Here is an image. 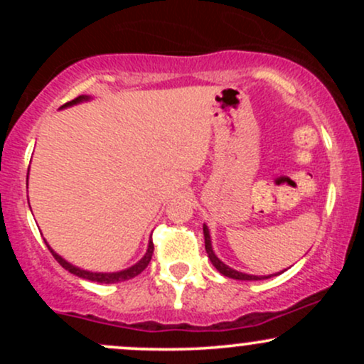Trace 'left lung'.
Returning a JSON list of instances; mask_svg holds the SVG:
<instances>
[{
	"instance_id": "8db88e82",
	"label": "left lung",
	"mask_w": 364,
	"mask_h": 364,
	"mask_svg": "<svg viewBox=\"0 0 364 364\" xmlns=\"http://www.w3.org/2000/svg\"><path fill=\"white\" fill-rule=\"evenodd\" d=\"M203 236H205V250H207L208 258H210L212 265H214L220 274L225 275V277L236 279V281H262V279H269V277H274V275L281 274V272H279V274H270V275H252V274L237 272V270L231 269V267H228L223 260H219V258H217V255L214 253V250H212L210 232H208V228H207L205 224H203ZM282 272H284V270H282Z\"/></svg>"
}]
</instances>
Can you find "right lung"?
I'll list each match as a JSON object with an SVG mask.
<instances>
[{"label":"right lung","mask_w":364,"mask_h":364,"mask_svg":"<svg viewBox=\"0 0 364 364\" xmlns=\"http://www.w3.org/2000/svg\"><path fill=\"white\" fill-rule=\"evenodd\" d=\"M90 99H92L90 95H78V97L73 99V101L63 104L60 109L75 106V104L87 102V101H90ZM27 179H28V176H27ZM46 245H48V243H46ZM48 248H49V252L53 253V257L56 258L58 263H60V265L63 267V269H66L68 272L77 275V277L87 279V281H92V282H101V284H116V282H123V281H128V279L136 277V275L141 274L145 269H147L150 258H152V253H154V243H152V241H149L147 252H145L144 257H141L140 260L135 263V265L128 267V269H124V270H119V272H90V270H83V269H80V267H77V265H73V263L66 262L65 258L60 257V255L54 252V250L49 245H48Z\"/></svg>","instance_id":"add662e5"}]
</instances>
